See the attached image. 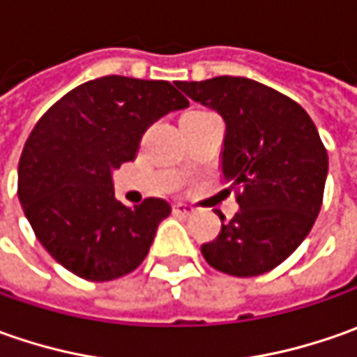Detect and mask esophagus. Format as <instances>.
Returning a JSON list of instances; mask_svg holds the SVG:
<instances>
[{
  "label": "esophagus",
  "instance_id": "esophagus-1",
  "mask_svg": "<svg viewBox=\"0 0 357 357\" xmlns=\"http://www.w3.org/2000/svg\"><path fill=\"white\" fill-rule=\"evenodd\" d=\"M172 213L181 214V216H190V214L195 213V208L185 204V202H176V204H172Z\"/></svg>",
  "mask_w": 357,
  "mask_h": 357
}]
</instances>
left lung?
Segmentation results:
<instances>
[{"instance_id": "obj_1", "label": "left lung", "mask_w": 357, "mask_h": 357, "mask_svg": "<svg viewBox=\"0 0 357 357\" xmlns=\"http://www.w3.org/2000/svg\"><path fill=\"white\" fill-rule=\"evenodd\" d=\"M174 85L222 117L220 171L238 190L240 211L200 252L230 276L264 274L302 244L322 208L328 153L318 129L290 97L246 77Z\"/></svg>"}]
</instances>
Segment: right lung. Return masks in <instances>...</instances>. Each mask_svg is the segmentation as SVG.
Masks as SVG:
<instances>
[{"instance_id":"obj_1","label":"right lung","mask_w":357,"mask_h":357,"mask_svg":"<svg viewBox=\"0 0 357 357\" xmlns=\"http://www.w3.org/2000/svg\"><path fill=\"white\" fill-rule=\"evenodd\" d=\"M186 107L169 81L107 75L69 91L37 121L21 153L17 192L37 240L63 268L107 282L143 262L171 204L125 206L113 171L137 158L155 121Z\"/></svg>"}]
</instances>
